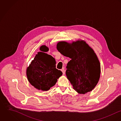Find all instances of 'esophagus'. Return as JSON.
<instances>
[{"mask_svg": "<svg viewBox=\"0 0 121 121\" xmlns=\"http://www.w3.org/2000/svg\"><path fill=\"white\" fill-rule=\"evenodd\" d=\"M62 73H63V75H65V69H62Z\"/></svg>", "mask_w": 121, "mask_h": 121, "instance_id": "esophagus-1", "label": "esophagus"}]
</instances>
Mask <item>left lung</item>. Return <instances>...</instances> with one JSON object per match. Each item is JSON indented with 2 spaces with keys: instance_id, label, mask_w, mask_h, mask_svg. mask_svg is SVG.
I'll return each mask as SVG.
<instances>
[{
  "instance_id": "left-lung-1",
  "label": "left lung",
  "mask_w": 121,
  "mask_h": 121,
  "mask_svg": "<svg viewBox=\"0 0 121 121\" xmlns=\"http://www.w3.org/2000/svg\"><path fill=\"white\" fill-rule=\"evenodd\" d=\"M56 48L61 54L71 59L66 66V75L74 90L80 94L91 91L100 73V63L93 49L83 41L72 44L61 42Z\"/></svg>"
}]
</instances>
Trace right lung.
Here are the masks:
<instances>
[{"instance_id": "right-lung-1", "label": "right lung", "mask_w": 121, "mask_h": 121, "mask_svg": "<svg viewBox=\"0 0 121 121\" xmlns=\"http://www.w3.org/2000/svg\"><path fill=\"white\" fill-rule=\"evenodd\" d=\"M33 61L26 70V76L29 83L35 88L43 91H48L56 83L62 72L56 69V60L51 56L43 52L48 48L42 46Z\"/></svg>"}]
</instances>
